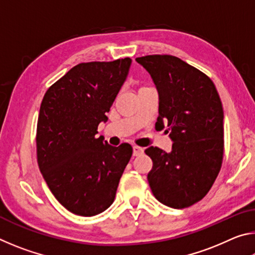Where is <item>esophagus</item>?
<instances>
[{"instance_id":"1","label":"esophagus","mask_w":255,"mask_h":255,"mask_svg":"<svg viewBox=\"0 0 255 255\" xmlns=\"http://www.w3.org/2000/svg\"><path fill=\"white\" fill-rule=\"evenodd\" d=\"M144 153V148L139 147V146H133L132 147V155L133 156H138V155H141Z\"/></svg>"}]
</instances>
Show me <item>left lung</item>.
Segmentation results:
<instances>
[{"instance_id": "left-lung-1", "label": "left lung", "mask_w": 255, "mask_h": 255, "mask_svg": "<svg viewBox=\"0 0 255 255\" xmlns=\"http://www.w3.org/2000/svg\"><path fill=\"white\" fill-rule=\"evenodd\" d=\"M152 76L159 97L155 127H169L172 150L145 149L153 167L147 180L163 205L182 209L195 205L213 187L224 156V111L214 82L172 55L137 57Z\"/></svg>"}]
</instances>
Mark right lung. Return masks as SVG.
Wrapping results in <instances>:
<instances>
[{
  "label": "right lung",
  "instance_id": "right-lung-1",
  "mask_svg": "<svg viewBox=\"0 0 255 255\" xmlns=\"http://www.w3.org/2000/svg\"><path fill=\"white\" fill-rule=\"evenodd\" d=\"M131 59L81 63L47 90L37 123V161L50 191L71 213L91 217L109 208L131 157L96 137L126 80Z\"/></svg>",
  "mask_w": 255,
  "mask_h": 255
}]
</instances>
